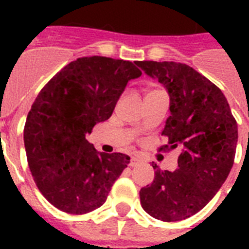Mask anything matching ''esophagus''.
<instances>
[{"mask_svg": "<svg viewBox=\"0 0 249 249\" xmlns=\"http://www.w3.org/2000/svg\"><path fill=\"white\" fill-rule=\"evenodd\" d=\"M138 163H140V159H138V158H136V156H133L132 159H130V163H129V165L134 166V165H137Z\"/></svg>", "mask_w": 249, "mask_h": 249, "instance_id": "esophagus-1", "label": "esophagus"}]
</instances>
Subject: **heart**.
I'll list each match as a JSON object with an SVG mask.
<instances>
[{
    "label": "heart",
    "mask_w": 249,
    "mask_h": 249,
    "mask_svg": "<svg viewBox=\"0 0 249 249\" xmlns=\"http://www.w3.org/2000/svg\"><path fill=\"white\" fill-rule=\"evenodd\" d=\"M150 93H151V91H150Z\"/></svg>",
    "instance_id": "obj_1"
}]
</instances>
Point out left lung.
Here are the masks:
<instances>
[{"label":"left lung","mask_w":249,"mask_h":249,"mask_svg":"<svg viewBox=\"0 0 249 249\" xmlns=\"http://www.w3.org/2000/svg\"><path fill=\"white\" fill-rule=\"evenodd\" d=\"M169 95L170 116L161 136L170 148L179 144L178 169H155L151 185L140 191L142 208L156 220L174 222L208 204L234 164L238 125L224 93L187 64L137 62Z\"/></svg>","instance_id":"left-lung-1"}]
</instances>
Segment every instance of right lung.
I'll use <instances>...</instances> for the list:
<instances>
[{
	"label": "right lung",
	"instance_id": "add662e5",
	"mask_svg": "<svg viewBox=\"0 0 249 249\" xmlns=\"http://www.w3.org/2000/svg\"><path fill=\"white\" fill-rule=\"evenodd\" d=\"M141 75L129 60L84 56L38 93L25 121L24 147L37 187L55 208L84 214L106 201L130 158L98 152L86 136L111 117L126 84Z\"/></svg>",
	"mask_w": 249,
	"mask_h": 249
}]
</instances>
